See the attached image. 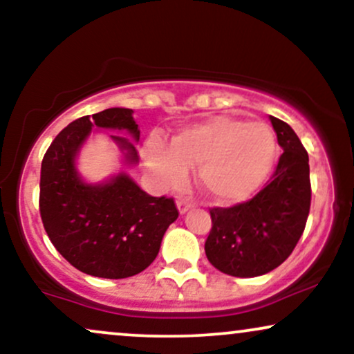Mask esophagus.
<instances>
[{"instance_id":"1","label":"esophagus","mask_w":354,"mask_h":354,"mask_svg":"<svg viewBox=\"0 0 354 354\" xmlns=\"http://www.w3.org/2000/svg\"><path fill=\"white\" fill-rule=\"evenodd\" d=\"M176 206H178V211H180L181 214H185L186 211H188L193 205H191V201H188V200H183V198H180V200L176 201Z\"/></svg>"}]
</instances>
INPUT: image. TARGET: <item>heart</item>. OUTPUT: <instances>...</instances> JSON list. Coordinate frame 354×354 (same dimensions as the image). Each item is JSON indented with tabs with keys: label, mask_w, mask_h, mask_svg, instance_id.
Instances as JSON below:
<instances>
[{
	"label": "heart",
	"mask_w": 354,
	"mask_h": 354,
	"mask_svg": "<svg viewBox=\"0 0 354 354\" xmlns=\"http://www.w3.org/2000/svg\"><path fill=\"white\" fill-rule=\"evenodd\" d=\"M278 145L265 123L211 116L185 126L169 143L149 138L143 148L146 173L161 186H178L196 165V181L218 203L250 198L273 168Z\"/></svg>",
	"instance_id": "heart-1"
}]
</instances>
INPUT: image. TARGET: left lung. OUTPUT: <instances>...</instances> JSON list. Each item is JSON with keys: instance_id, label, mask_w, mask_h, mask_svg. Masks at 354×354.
Instances as JSON below:
<instances>
[{"instance_id": "obj_1", "label": "left lung", "mask_w": 354, "mask_h": 354, "mask_svg": "<svg viewBox=\"0 0 354 354\" xmlns=\"http://www.w3.org/2000/svg\"><path fill=\"white\" fill-rule=\"evenodd\" d=\"M283 148L270 183L250 201L211 208L206 258L221 273L253 278L273 271L293 253L311 205L308 153L290 124L270 116Z\"/></svg>"}]
</instances>
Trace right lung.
<instances>
[{"label": "right lung", "instance_id": "obj_1", "mask_svg": "<svg viewBox=\"0 0 354 354\" xmlns=\"http://www.w3.org/2000/svg\"><path fill=\"white\" fill-rule=\"evenodd\" d=\"M93 128L126 131L140 141L128 108H108L68 124L43 158L39 213L51 243L76 270L98 278H129L154 261L178 209L173 198L149 196L126 173L100 185L84 183L76 156ZM111 140L126 163H138L133 141L120 135Z\"/></svg>", "mask_w": 354, "mask_h": 354}]
</instances>
